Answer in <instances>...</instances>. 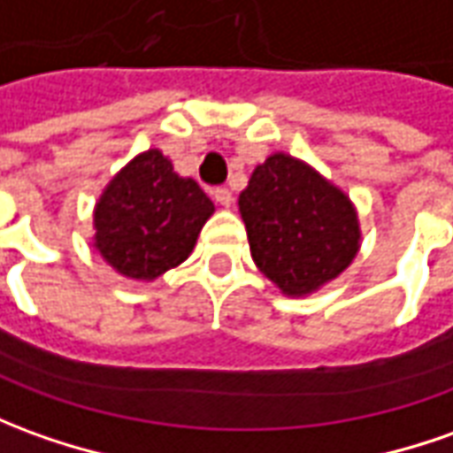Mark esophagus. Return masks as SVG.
I'll use <instances>...</instances> for the list:
<instances>
[{
	"instance_id": "34e87169",
	"label": "esophagus",
	"mask_w": 453,
	"mask_h": 453,
	"mask_svg": "<svg viewBox=\"0 0 453 453\" xmlns=\"http://www.w3.org/2000/svg\"><path fill=\"white\" fill-rule=\"evenodd\" d=\"M213 196H215V201L220 203L223 208H230V205H233V193H230L227 188H215Z\"/></svg>"
}]
</instances>
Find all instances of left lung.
I'll return each mask as SVG.
<instances>
[{"label": "left lung", "instance_id": "1", "mask_svg": "<svg viewBox=\"0 0 453 453\" xmlns=\"http://www.w3.org/2000/svg\"><path fill=\"white\" fill-rule=\"evenodd\" d=\"M238 208L255 265L288 297H307L340 278L362 245L349 196L282 150L255 165Z\"/></svg>", "mask_w": 453, "mask_h": 453}]
</instances>
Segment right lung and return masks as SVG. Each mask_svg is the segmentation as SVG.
Returning a JSON list of instances; mask_svg holds the SVG:
<instances>
[{
	"label": "right lung",
	"mask_w": 453,
	"mask_h": 453,
	"mask_svg": "<svg viewBox=\"0 0 453 453\" xmlns=\"http://www.w3.org/2000/svg\"><path fill=\"white\" fill-rule=\"evenodd\" d=\"M213 201L193 178L173 171L161 149L134 156L94 205V248L119 275L153 282L196 248Z\"/></svg>",
	"instance_id": "obj_1"
}]
</instances>
